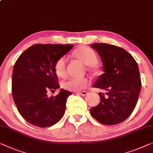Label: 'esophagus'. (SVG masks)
I'll use <instances>...</instances> for the list:
<instances>
[{"label": "esophagus", "mask_w": 153, "mask_h": 153, "mask_svg": "<svg viewBox=\"0 0 153 153\" xmlns=\"http://www.w3.org/2000/svg\"><path fill=\"white\" fill-rule=\"evenodd\" d=\"M76 94H79L81 96H86L88 94V92L85 91H77Z\"/></svg>", "instance_id": "esophagus-1"}]
</instances>
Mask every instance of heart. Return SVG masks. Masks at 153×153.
<instances>
[{"instance_id": "b5f03b06", "label": "heart", "mask_w": 153, "mask_h": 153, "mask_svg": "<svg viewBox=\"0 0 153 153\" xmlns=\"http://www.w3.org/2000/svg\"><path fill=\"white\" fill-rule=\"evenodd\" d=\"M74 55L87 65H91L93 69L96 68V63L98 58L96 53L92 49L86 46H81L74 51ZM67 59L65 57L59 58L54 65V70L56 74L61 78H64L67 74L66 71ZM90 82L87 78H76L71 77L65 81L63 83V88L70 91H80L86 88Z\"/></svg>"}]
</instances>
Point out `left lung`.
Instances as JSON below:
<instances>
[{
    "label": "left lung",
    "mask_w": 153,
    "mask_h": 153,
    "mask_svg": "<svg viewBox=\"0 0 153 153\" xmlns=\"http://www.w3.org/2000/svg\"><path fill=\"white\" fill-rule=\"evenodd\" d=\"M91 47L99 54L104 71L93 87L106 92L98 94L100 102L91 108L90 114L102 124H119L132 114L139 98L142 82L137 63L120 47L105 43Z\"/></svg>",
    "instance_id": "1"
}]
</instances>
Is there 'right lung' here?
I'll list each match as a JSON object with an SVG mask.
<instances>
[{
    "label": "right lung",
    "instance_id": "obj_1",
    "mask_svg": "<svg viewBox=\"0 0 153 153\" xmlns=\"http://www.w3.org/2000/svg\"><path fill=\"white\" fill-rule=\"evenodd\" d=\"M72 47L71 44H34L16 62L11 91L18 111L29 123L48 127L62 117L67 98L72 93L62 89L57 95L48 97L47 91L59 88L54 65Z\"/></svg>",
    "mask_w": 153,
    "mask_h": 153
}]
</instances>
